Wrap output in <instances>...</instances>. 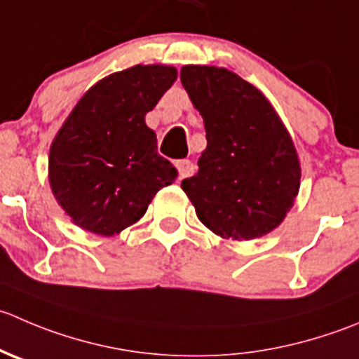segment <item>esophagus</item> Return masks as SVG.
Segmentation results:
<instances>
[{"mask_svg":"<svg viewBox=\"0 0 359 359\" xmlns=\"http://www.w3.org/2000/svg\"><path fill=\"white\" fill-rule=\"evenodd\" d=\"M177 170H179L180 179H186V177L193 175L196 166H194L189 159H180V161H177Z\"/></svg>","mask_w":359,"mask_h":359,"instance_id":"1","label":"esophagus"}]
</instances>
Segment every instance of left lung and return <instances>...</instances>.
<instances>
[{
    "label": "left lung",
    "instance_id": "obj_1",
    "mask_svg": "<svg viewBox=\"0 0 359 359\" xmlns=\"http://www.w3.org/2000/svg\"><path fill=\"white\" fill-rule=\"evenodd\" d=\"M180 82L207 131L198 173L182 180L198 219L222 238L266 235L300 189V161L286 126L263 93L229 69L187 65Z\"/></svg>",
    "mask_w": 359,
    "mask_h": 359
}]
</instances>
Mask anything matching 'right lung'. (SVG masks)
<instances>
[{"label":"right lung","instance_id":"add662e5","mask_svg":"<svg viewBox=\"0 0 359 359\" xmlns=\"http://www.w3.org/2000/svg\"><path fill=\"white\" fill-rule=\"evenodd\" d=\"M175 80L173 66H131L95 83L72 110L50 145L48 182L76 226L117 235L175 182V166L145 124Z\"/></svg>","mask_w":359,"mask_h":359}]
</instances>
